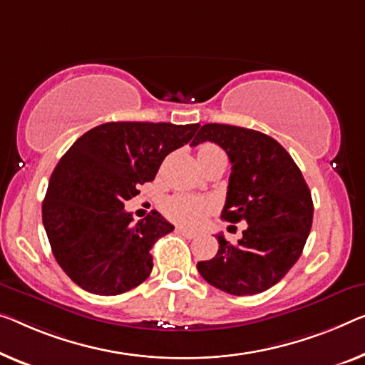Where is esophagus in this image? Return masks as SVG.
<instances>
[{"instance_id": "obj_1", "label": "esophagus", "mask_w": 365, "mask_h": 365, "mask_svg": "<svg viewBox=\"0 0 365 365\" xmlns=\"http://www.w3.org/2000/svg\"><path fill=\"white\" fill-rule=\"evenodd\" d=\"M177 232L178 235H182V236H185L187 239H195L198 236V232L197 231H192V230H187V227H180L178 226L177 227Z\"/></svg>"}]
</instances>
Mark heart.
<instances>
[{
	"instance_id": "b5f03b06",
	"label": "heart",
	"mask_w": 365,
	"mask_h": 365,
	"mask_svg": "<svg viewBox=\"0 0 365 365\" xmlns=\"http://www.w3.org/2000/svg\"><path fill=\"white\" fill-rule=\"evenodd\" d=\"M222 154V150L215 144H201L197 150L198 160L206 157ZM211 210V201L205 198L190 197V195H175L164 203V213L168 220L182 222V225H197V222Z\"/></svg>"
}]
</instances>
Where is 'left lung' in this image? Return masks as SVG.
<instances>
[{
  "label": "left lung",
  "instance_id": "8db88e82",
  "mask_svg": "<svg viewBox=\"0 0 365 365\" xmlns=\"http://www.w3.org/2000/svg\"><path fill=\"white\" fill-rule=\"evenodd\" d=\"M205 140L226 150L231 162L221 217L246 221L237 244L217 235L213 259L197 264L220 290L244 297L269 290L287 275L307 242L313 222L312 193L290 154L270 135L230 124H205L192 145Z\"/></svg>",
  "mask_w": 365,
  "mask_h": 365
}]
</instances>
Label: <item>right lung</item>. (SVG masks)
<instances>
[{"label": "right lung", "mask_w": 365, "mask_h": 365, "mask_svg": "<svg viewBox=\"0 0 365 365\" xmlns=\"http://www.w3.org/2000/svg\"><path fill=\"white\" fill-rule=\"evenodd\" d=\"M200 124L105 123L75 140L53 168L42 222L53 257L83 290L121 295L152 272L150 249L173 231L152 211L134 225L124 203Z\"/></svg>", "instance_id": "add662e5"}]
</instances>
